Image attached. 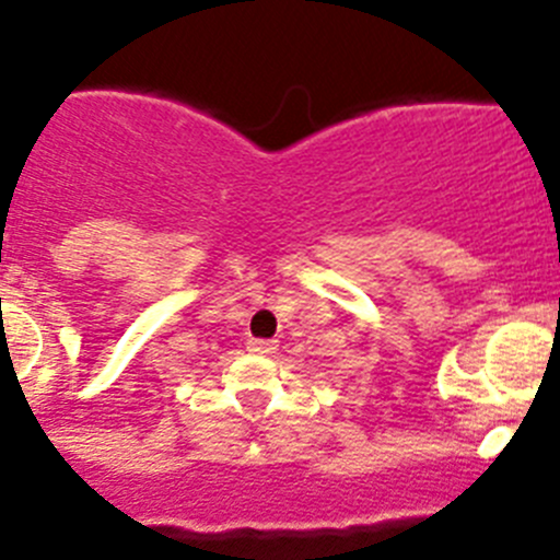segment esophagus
Instances as JSON below:
<instances>
[{
    "mask_svg": "<svg viewBox=\"0 0 560 560\" xmlns=\"http://www.w3.org/2000/svg\"><path fill=\"white\" fill-rule=\"evenodd\" d=\"M276 341L273 339H252L248 341V352H257V355H270L276 352Z\"/></svg>",
    "mask_w": 560,
    "mask_h": 560,
    "instance_id": "esophagus-1",
    "label": "esophagus"
}]
</instances>
